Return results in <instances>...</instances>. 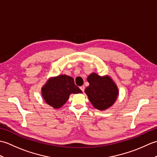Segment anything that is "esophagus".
<instances>
[{
	"mask_svg": "<svg viewBox=\"0 0 157 157\" xmlns=\"http://www.w3.org/2000/svg\"><path fill=\"white\" fill-rule=\"evenodd\" d=\"M79 88L81 89V90L84 92V90H85V86H80V87H79Z\"/></svg>",
	"mask_w": 157,
	"mask_h": 157,
	"instance_id": "esophagus-1",
	"label": "esophagus"
}]
</instances>
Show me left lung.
Wrapping results in <instances>:
<instances>
[{"label":"left lung","instance_id":"1","mask_svg":"<svg viewBox=\"0 0 157 157\" xmlns=\"http://www.w3.org/2000/svg\"><path fill=\"white\" fill-rule=\"evenodd\" d=\"M87 80L90 85L85 92L95 108L105 110L113 105L117 98L118 89L109 77H101L93 73Z\"/></svg>","mask_w":157,"mask_h":157}]
</instances>
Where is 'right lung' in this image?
<instances>
[{
  "label": "right lung",
  "instance_id": "add662e5",
  "mask_svg": "<svg viewBox=\"0 0 157 157\" xmlns=\"http://www.w3.org/2000/svg\"><path fill=\"white\" fill-rule=\"evenodd\" d=\"M73 79L66 75H61L50 79L42 89V94L48 105L59 109L67 101L69 95L82 93Z\"/></svg>",
  "mask_w": 157,
  "mask_h": 157
}]
</instances>
